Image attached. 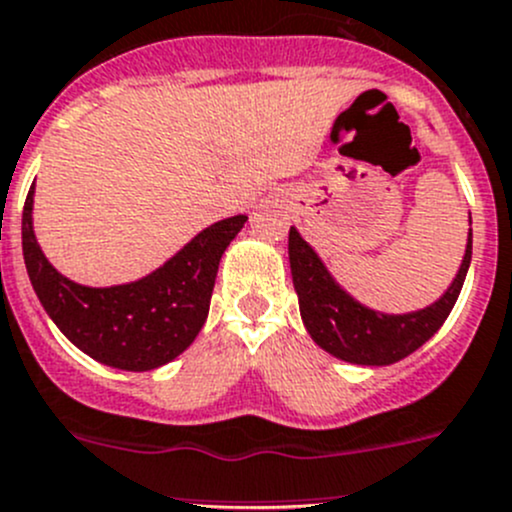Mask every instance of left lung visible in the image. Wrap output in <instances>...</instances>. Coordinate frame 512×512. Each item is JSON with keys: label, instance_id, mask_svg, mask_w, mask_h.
<instances>
[{"label": "left lung", "instance_id": "obj_1", "mask_svg": "<svg viewBox=\"0 0 512 512\" xmlns=\"http://www.w3.org/2000/svg\"><path fill=\"white\" fill-rule=\"evenodd\" d=\"M470 254L473 231L468 229L463 263L438 301L421 311L381 313L358 303L346 288L338 286L301 234L293 226L288 231V261L303 326L323 351L358 366H391L418 351L453 311L468 273Z\"/></svg>", "mask_w": 512, "mask_h": 512}]
</instances>
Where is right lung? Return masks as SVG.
Masks as SVG:
<instances>
[{"label":"right lung","instance_id":"obj_1","mask_svg":"<svg viewBox=\"0 0 512 512\" xmlns=\"http://www.w3.org/2000/svg\"><path fill=\"white\" fill-rule=\"evenodd\" d=\"M32 209L34 186L22 211V251L44 311L79 351L121 371H154L194 343L209 316L221 256L249 219L239 214L216 221L139 281L91 288L69 281L47 261L34 236Z\"/></svg>","mask_w":512,"mask_h":512}]
</instances>
